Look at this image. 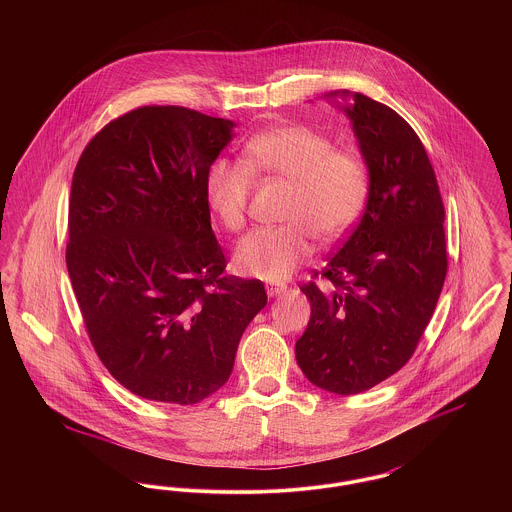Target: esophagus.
Returning <instances> with one entry per match:
<instances>
[{"label":"esophagus","mask_w":512,"mask_h":512,"mask_svg":"<svg viewBox=\"0 0 512 512\" xmlns=\"http://www.w3.org/2000/svg\"><path fill=\"white\" fill-rule=\"evenodd\" d=\"M286 290H288V286H284V284H267L268 297H278V295L286 293Z\"/></svg>","instance_id":"esophagus-1"}]
</instances>
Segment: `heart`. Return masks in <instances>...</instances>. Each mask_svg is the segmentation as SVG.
Masks as SVG:
<instances>
[{
	"label": "heart",
	"mask_w": 512,
	"mask_h": 512,
	"mask_svg": "<svg viewBox=\"0 0 512 512\" xmlns=\"http://www.w3.org/2000/svg\"><path fill=\"white\" fill-rule=\"evenodd\" d=\"M265 172L292 184L284 220L257 228L236 247L238 268L267 282H282L324 244L343 238L359 219L368 194L365 165L351 153L334 151L328 136L305 124H278L253 136L245 161L217 157L205 172L209 207L228 230L245 222L253 172Z\"/></svg>",
	"instance_id": "b5f03b06"
}]
</instances>
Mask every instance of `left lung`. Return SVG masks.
Wrapping results in <instances>:
<instances>
[{"label":"left lung","instance_id":"left-lung-1","mask_svg":"<svg viewBox=\"0 0 512 512\" xmlns=\"http://www.w3.org/2000/svg\"><path fill=\"white\" fill-rule=\"evenodd\" d=\"M324 99L353 126L368 171L363 217L322 270L297 365L320 390L355 395L405 365L434 315L447 274L443 201L428 153L384 103L336 90Z\"/></svg>","mask_w":512,"mask_h":512}]
</instances>
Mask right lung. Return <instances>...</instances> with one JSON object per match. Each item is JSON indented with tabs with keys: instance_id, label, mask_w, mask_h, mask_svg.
<instances>
[{
	"instance_id": "right-lung-1",
	"label": "right lung",
	"mask_w": 512,
	"mask_h": 512,
	"mask_svg": "<svg viewBox=\"0 0 512 512\" xmlns=\"http://www.w3.org/2000/svg\"><path fill=\"white\" fill-rule=\"evenodd\" d=\"M236 122L174 105L109 122L74 169L67 268L101 363L126 390L194 405L230 378L261 280L224 274L205 172Z\"/></svg>"
}]
</instances>
